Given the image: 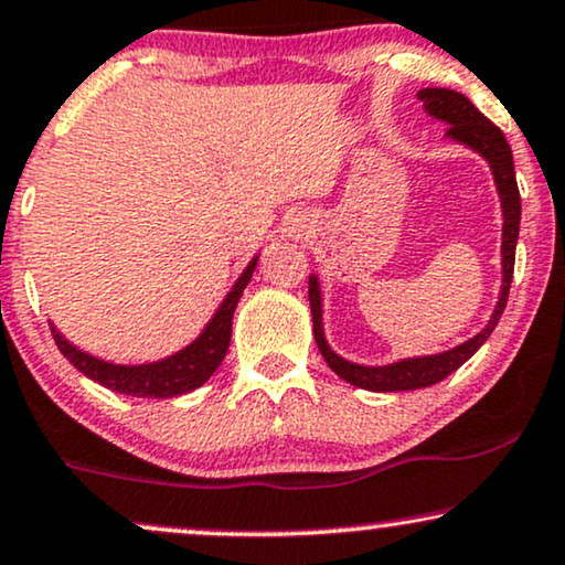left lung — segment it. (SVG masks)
<instances>
[{
    "mask_svg": "<svg viewBox=\"0 0 565 565\" xmlns=\"http://www.w3.org/2000/svg\"><path fill=\"white\" fill-rule=\"evenodd\" d=\"M418 99L424 102V110L434 115V118L450 124L447 136L460 145L477 149L492 168L494 183H498L500 202H502V289L498 308H494L492 318L477 337L468 339V342L458 344L455 350L439 352V355L429 358H407L392 365H358L350 360L339 358L334 350L326 344L323 337V321H321V287H318V278L310 276L308 284V297H310V310H312V334H316V344L321 350V355L329 369L342 376L344 382L360 386V390L371 392H407V390H424L441 382V379L450 376L452 371H458L468 358L477 352L481 344L487 342L489 334L498 326L502 310H505L508 291H511L513 281V265H515V242H519V226H521V194L519 183H515V168H513V152L511 145L505 141V134L500 131L492 120H487L477 107L471 105V99L463 97L460 92L452 88H424L418 92Z\"/></svg>",
    "mask_w": 565,
    "mask_h": 565,
    "instance_id": "8db88e82",
    "label": "left lung"
}]
</instances>
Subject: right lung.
<instances>
[{
    "mask_svg": "<svg viewBox=\"0 0 565 565\" xmlns=\"http://www.w3.org/2000/svg\"><path fill=\"white\" fill-rule=\"evenodd\" d=\"M257 265V257L247 265V270L239 276V281L234 284V289L228 291L226 300H223L221 308L213 316V321L207 323V329L202 331L200 337L194 339L189 348H183L175 355L158 360V363L147 365H115L105 363V360L92 358L88 352H81L73 348L67 339L60 334L52 326V337L57 350L71 360L76 369L84 373V376L92 379L107 390L131 394V397H175V394H186L196 390L213 376L217 365L223 363L228 352L231 342V321H234L236 302H239L244 287L253 278V270Z\"/></svg>",
    "mask_w": 565,
    "mask_h": 565,
    "instance_id": "right-lung-1",
    "label": "right lung"
}]
</instances>
